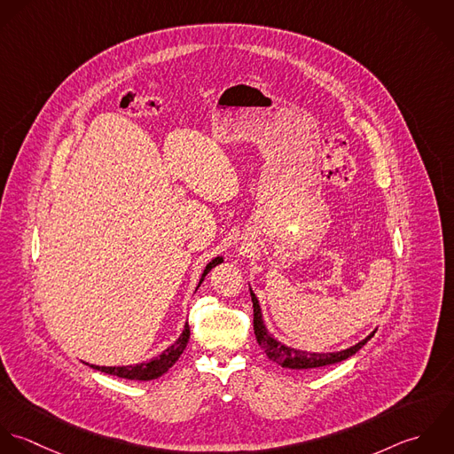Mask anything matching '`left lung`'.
Returning <instances> with one entry per match:
<instances>
[{
    "label": "left lung",
    "instance_id": "1",
    "mask_svg": "<svg viewBox=\"0 0 454 454\" xmlns=\"http://www.w3.org/2000/svg\"><path fill=\"white\" fill-rule=\"evenodd\" d=\"M251 298H253V307H254V335L256 340L260 344V348L265 351V355L269 356V360L280 364L282 368H293V370H305V368H317V366H326V364H333V363L344 362L348 358H351L353 355H356L363 346L373 337L375 332H372L366 339H363L362 342H358L356 346L339 351V353H307V351H300V349H293L284 346L282 342L275 340L272 335L267 332L263 317H262V309L258 303L256 294L251 291Z\"/></svg>",
    "mask_w": 454,
    "mask_h": 454
}]
</instances>
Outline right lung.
<instances>
[{"instance_id":"1","label":"right lung","mask_w":454,"mask_h":454,"mask_svg":"<svg viewBox=\"0 0 454 454\" xmlns=\"http://www.w3.org/2000/svg\"><path fill=\"white\" fill-rule=\"evenodd\" d=\"M223 262V258H214L201 273V278H200V284L203 282L205 275L210 272L215 265H219ZM198 284V286H200ZM189 325L184 326V332H182L181 337L177 339V342H174L168 349H165L158 358L151 360L147 363H140V364H129V366H96L91 364L94 370H99V372H105V373H110V375H117V377H122V379H131V380H153V379H158L161 377L165 372H168V368H172L176 362L181 358L187 342H189Z\"/></svg>"}]
</instances>
